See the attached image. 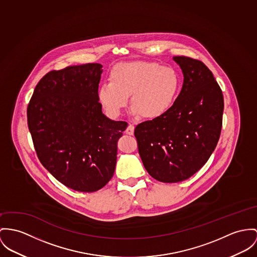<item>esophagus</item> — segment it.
I'll return each mask as SVG.
<instances>
[{
    "instance_id": "34e87169",
    "label": "esophagus",
    "mask_w": 257,
    "mask_h": 257,
    "mask_svg": "<svg viewBox=\"0 0 257 257\" xmlns=\"http://www.w3.org/2000/svg\"><path fill=\"white\" fill-rule=\"evenodd\" d=\"M134 129H135L134 125L129 124V125L127 126L126 130H125V133H126V134H128V135H133V134H134Z\"/></svg>"
}]
</instances>
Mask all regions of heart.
<instances>
[{"label":"heart","mask_w":257,"mask_h":257,"mask_svg":"<svg viewBox=\"0 0 257 257\" xmlns=\"http://www.w3.org/2000/svg\"><path fill=\"white\" fill-rule=\"evenodd\" d=\"M180 89V76L170 66L158 62L128 61L112 67L109 81L98 89V99L109 116L116 117L130 101L131 113L158 118L173 105Z\"/></svg>","instance_id":"obj_1"}]
</instances>
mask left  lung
Returning a JSON list of instances; mask_svg holds the SVG:
<instances>
[{"label":"left lung","instance_id":"left-lung-1","mask_svg":"<svg viewBox=\"0 0 257 257\" xmlns=\"http://www.w3.org/2000/svg\"><path fill=\"white\" fill-rule=\"evenodd\" d=\"M184 83L170 109L140 123L134 135L149 174L163 183L193 176L217 146L224 99L212 72L198 59L174 57Z\"/></svg>","mask_w":257,"mask_h":257}]
</instances>
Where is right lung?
<instances>
[{"label": "right lung", "mask_w": 257, "mask_h": 257, "mask_svg": "<svg viewBox=\"0 0 257 257\" xmlns=\"http://www.w3.org/2000/svg\"><path fill=\"white\" fill-rule=\"evenodd\" d=\"M102 65L47 73L35 87L27 123L43 166L64 186L92 193L113 176L124 121L107 118L98 99Z\"/></svg>", "instance_id": "obj_1"}]
</instances>
